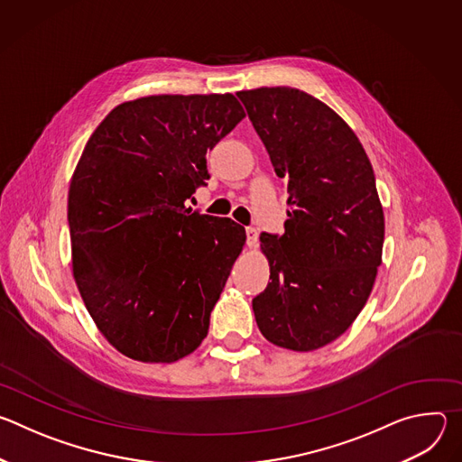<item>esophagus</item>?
Here are the masks:
<instances>
[{
    "label": "esophagus",
    "mask_w": 462,
    "mask_h": 462,
    "mask_svg": "<svg viewBox=\"0 0 462 462\" xmlns=\"http://www.w3.org/2000/svg\"><path fill=\"white\" fill-rule=\"evenodd\" d=\"M246 245L250 248H254L257 245V230L254 226H248L246 228Z\"/></svg>",
    "instance_id": "1"
}]
</instances>
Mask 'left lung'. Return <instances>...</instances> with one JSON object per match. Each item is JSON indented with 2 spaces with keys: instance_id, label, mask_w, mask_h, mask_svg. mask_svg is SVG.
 Here are the masks:
<instances>
[{
  "instance_id": "1",
  "label": "left lung",
  "mask_w": 462,
  "mask_h": 462,
  "mask_svg": "<svg viewBox=\"0 0 462 462\" xmlns=\"http://www.w3.org/2000/svg\"><path fill=\"white\" fill-rule=\"evenodd\" d=\"M278 177L287 180L283 236H261L271 283L252 300L261 335L291 351L342 337L364 309L382 263L383 210L355 131L294 88L237 93Z\"/></svg>"
}]
</instances>
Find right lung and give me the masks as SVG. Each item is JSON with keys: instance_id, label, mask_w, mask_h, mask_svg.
Segmentation results:
<instances>
[{"instance_id": "1", "label": "right lung", "mask_w": 462, "mask_h": 462, "mask_svg": "<svg viewBox=\"0 0 462 462\" xmlns=\"http://www.w3.org/2000/svg\"><path fill=\"white\" fill-rule=\"evenodd\" d=\"M245 116L225 95H153L95 129L69 186L73 276L104 338L124 356L171 364L208 335L245 228L186 208L207 153Z\"/></svg>"}]
</instances>
